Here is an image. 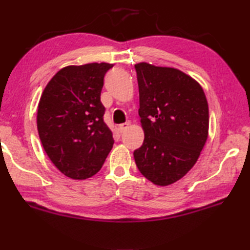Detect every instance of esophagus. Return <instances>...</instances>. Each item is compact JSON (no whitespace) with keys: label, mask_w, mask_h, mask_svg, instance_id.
<instances>
[{"label":"esophagus","mask_w":250,"mask_h":250,"mask_svg":"<svg viewBox=\"0 0 250 250\" xmlns=\"http://www.w3.org/2000/svg\"><path fill=\"white\" fill-rule=\"evenodd\" d=\"M130 125H131V122L130 121H126V122H125V124H121V125H119V131L121 132V133H124V132L129 128L130 126Z\"/></svg>","instance_id":"1"}]
</instances>
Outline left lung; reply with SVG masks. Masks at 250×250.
Here are the masks:
<instances>
[{"label": "left lung", "mask_w": 250, "mask_h": 250, "mask_svg": "<svg viewBox=\"0 0 250 250\" xmlns=\"http://www.w3.org/2000/svg\"><path fill=\"white\" fill-rule=\"evenodd\" d=\"M135 70L145 139L134 160L148 180L168 186L198 161L208 136V104L201 84L177 68L141 62Z\"/></svg>", "instance_id": "obj_1"}]
</instances>
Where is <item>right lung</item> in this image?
I'll list each match as a JSON object with an SVG mask.
<instances>
[{"instance_id":"add662e5","label":"right lung","mask_w":250,"mask_h":250,"mask_svg":"<svg viewBox=\"0 0 250 250\" xmlns=\"http://www.w3.org/2000/svg\"><path fill=\"white\" fill-rule=\"evenodd\" d=\"M114 64L88 63L61 68L47 83L37 109V130L47 156L73 179L97 174L114 145L103 120L104 76Z\"/></svg>"}]
</instances>
